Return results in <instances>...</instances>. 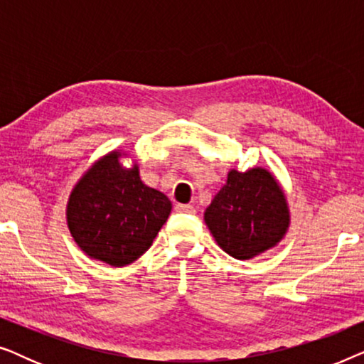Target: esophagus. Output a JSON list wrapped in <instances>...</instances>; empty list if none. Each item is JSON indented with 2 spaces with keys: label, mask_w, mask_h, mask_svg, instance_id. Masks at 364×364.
Here are the masks:
<instances>
[{
  "label": "esophagus",
  "mask_w": 364,
  "mask_h": 364,
  "mask_svg": "<svg viewBox=\"0 0 364 364\" xmlns=\"http://www.w3.org/2000/svg\"><path fill=\"white\" fill-rule=\"evenodd\" d=\"M176 210L178 213H196V207L191 205V203H177Z\"/></svg>",
  "instance_id": "1"
}]
</instances>
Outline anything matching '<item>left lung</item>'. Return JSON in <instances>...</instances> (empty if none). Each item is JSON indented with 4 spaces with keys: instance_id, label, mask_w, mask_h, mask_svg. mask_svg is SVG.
I'll list each match as a JSON object with an SVG mask.
<instances>
[{
    "instance_id": "left-lung-1",
    "label": "left lung",
    "mask_w": 364,
    "mask_h": 364,
    "mask_svg": "<svg viewBox=\"0 0 364 364\" xmlns=\"http://www.w3.org/2000/svg\"><path fill=\"white\" fill-rule=\"evenodd\" d=\"M203 220L223 252L237 260H250L285 237L290 210L280 183L267 168H232Z\"/></svg>"
}]
</instances>
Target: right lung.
I'll return each mask as SVG.
<instances>
[{"label":"right lung","mask_w":364,"mask_h":364,"mask_svg":"<svg viewBox=\"0 0 364 364\" xmlns=\"http://www.w3.org/2000/svg\"><path fill=\"white\" fill-rule=\"evenodd\" d=\"M122 152L94 162L69 196V232L87 257L124 267L149 250L172 210L162 192L147 187L139 166L122 167Z\"/></svg>","instance_id":"right-lung-1"}]
</instances>
